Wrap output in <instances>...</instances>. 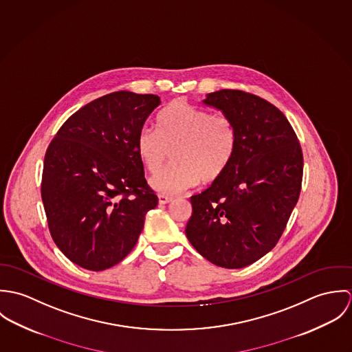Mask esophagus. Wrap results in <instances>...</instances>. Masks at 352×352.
I'll use <instances>...</instances> for the list:
<instances>
[{"label":"esophagus","instance_id":"esophagus-1","mask_svg":"<svg viewBox=\"0 0 352 352\" xmlns=\"http://www.w3.org/2000/svg\"><path fill=\"white\" fill-rule=\"evenodd\" d=\"M173 201V198H170V197H168V195H162V194L158 195V203H160V204H166V203H169V201Z\"/></svg>","mask_w":352,"mask_h":352}]
</instances>
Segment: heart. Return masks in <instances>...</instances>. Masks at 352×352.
<instances>
[{
    "label": "heart",
    "instance_id": "heart-1",
    "mask_svg": "<svg viewBox=\"0 0 352 352\" xmlns=\"http://www.w3.org/2000/svg\"><path fill=\"white\" fill-rule=\"evenodd\" d=\"M135 148L151 173L161 169L170 151L172 164L151 179V186L161 194H179L199 180L212 183L228 170L237 151V129L225 115L172 101L157 116L155 130L140 131Z\"/></svg>",
    "mask_w": 352,
    "mask_h": 352
}]
</instances>
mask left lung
<instances>
[{
    "label": "left lung",
    "instance_id": "8db88e82",
    "mask_svg": "<svg viewBox=\"0 0 352 352\" xmlns=\"http://www.w3.org/2000/svg\"><path fill=\"white\" fill-rule=\"evenodd\" d=\"M203 102L233 120L237 151L228 170L191 197L186 234L212 264L243 268L271 251L286 229L301 192V145L283 112L256 95L222 89Z\"/></svg>",
    "mask_w": 352,
    "mask_h": 352
}]
</instances>
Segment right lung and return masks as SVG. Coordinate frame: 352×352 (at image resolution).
Here are the masks:
<instances>
[{
	"mask_svg": "<svg viewBox=\"0 0 352 352\" xmlns=\"http://www.w3.org/2000/svg\"><path fill=\"white\" fill-rule=\"evenodd\" d=\"M160 104L155 95L112 92L74 112L47 148L41 191L51 237L82 268L122 261L158 203L135 142Z\"/></svg>",
	"mask_w": 352,
	"mask_h": 352,
	"instance_id": "1",
	"label": "right lung"
}]
</instances>
